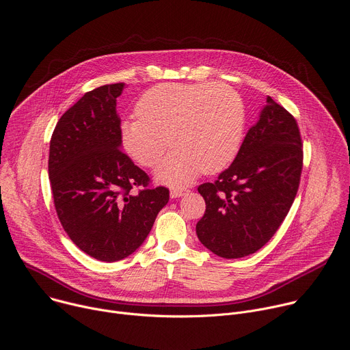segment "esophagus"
Masks as SVG:
<instances>
[{
	"label": "esophagus",
	"mask_w": 350,
	"mask_h": 350,
	"mask_svg": "<svg viewBox=\"0 0 350 350\" xmlns=\"http://www.w3.org/2000/svg\"><path fill=\"white\" fill-rule=\"evenodd\" d=\"M188 193V189H183V188H173L170 191V197L172 198H178V197H183Z\"/></svg>",
	"instance_id": "34e87169"
}]
</instances>
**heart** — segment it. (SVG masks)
Here are the masks:
<instances>
[{
  "mask_svg": "<svg viewBox=\"0 0 350 350\" xmlns=\"http://www.w3.org/2000/svg\"><path fill=\"white\" fill-rule=\"evenodd\" d=\"M135 111L138 118L121 124V145L145 167H154L174 148L156 172L170 185L225 169L241 144L244 106L228 86L162 83L144 94Z\"/></svg>",
  "mask_w": 350,
  "mask_h": 350,
  "instance_id": "heart-1",
  "label": "heart"
}]
</instances>
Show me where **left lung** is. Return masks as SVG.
I'll return each mask as SVG.
<instances>
[{"label":"left lung","instance_id":"left-lung-1","mask_svg":"<svg viewBox=\"0 0 350 350\" xmlns=\"http://www.w3.org/2000/svg\"><path fill=\"white\" fill-rule=\"evenodd\" d=\"M301 169L297 121L268 96L233 163L213 183L198 187L206 205L196 226L200 241L229 260L258 251L289 213Z\"/></svg>","mask_w":350,"mask_h":350}]
</instances>
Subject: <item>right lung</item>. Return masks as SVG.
Masks as SVG:
<instances>
[{
	"label": "right lung",
	"mask_w": 350,
	"mask_h": 350,
	"mask_svg": "<svg viewBox=\"0 0 350 350\" xmlns=\"http://www.w3.org/2000/svg\"><path fill=\"white\" fill-rule=\"evenodd\" d=\"M124 88L120 82L86 92L61 116L50 141L57 216L78 248L106 262L129 257L144 243L170 196L120 149L116 102Z\"/></svg>",
	"instance_id": "obj_1"
}]
</instances>
